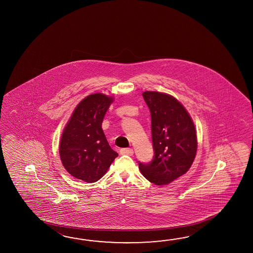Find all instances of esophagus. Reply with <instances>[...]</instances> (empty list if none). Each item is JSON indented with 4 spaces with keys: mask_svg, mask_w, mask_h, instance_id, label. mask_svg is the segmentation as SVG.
<instances>
[{
    "mask_svg": "<svg viewBox=\"0 0 253 253\" xmlns=\"http://www.w3.org/2000/svg\"><path fill=\"white\" fill-rule=\"evenodd\" d=\"M133 154H134V150L132 148H122V149H120V155L132 156Z\"/></svg>",
    "mask_w": 253,
    "mask_h": 253,
    "instance_id": "obj_1",
    "label": "esophagus"
}]
</instances>
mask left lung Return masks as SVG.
I'll use <instances>...</instances> for the list:
<instances>
[{
  "label": "left lung",
  "mask_w": 253,
  "mask_h": 253,
  "mask_svg": "<svg viewBox=\"0 0 253 253\" xmlns=\"http://www.w3.org/2000/svg\"><path fill=\"white\" fill-rule=\"evenodd\" d=\"M143 97L151 113L154 158L138 163L149 182L165 185L188 171L197 151L194 122L175 97L156 91H145Z\"/></svg>",
  "instance_id": "8db88e82"
}]
</instances>
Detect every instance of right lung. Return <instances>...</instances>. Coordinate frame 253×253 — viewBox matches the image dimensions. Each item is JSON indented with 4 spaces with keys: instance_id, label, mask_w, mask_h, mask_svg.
Returning <instances> with one entry per match:
<instances>
[{
    "instance_id": "right-lung-1",
    "label": "right lung",
    "mask_w": 253,
    "mask_h": 253,
    "mask_svg": "<svg viewBox=\"0 0 253 253\" xmlns=\"http://www.w3.org/2000/svg\"><path fill=\"white\" fill-rule=\"evenodd\" d=\"M113 97L101 93L85 97L76 107L61 134L59 156L73 177L95 183L107 172L119 154L108 145L103 119Z\"/></svg>"
}]
</instances>
